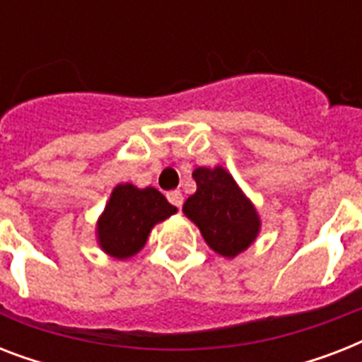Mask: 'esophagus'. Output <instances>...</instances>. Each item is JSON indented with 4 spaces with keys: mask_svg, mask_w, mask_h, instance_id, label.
Listing matches in <instances>:
<instances>
[{
    "mask_svg": "<svg viewBox=\"0 0 362 362\" xmlns=\"http://www.w3.org/2000/svg\"><path fill=\"white\" fill-rule=\"evenodd\" d=\"M167 199H169L170 204H175L176 209H180L182 203H184V195L178 189H173V192L167 193Z\"/></svg>",
    "mask_w": 362,
    "mask_h": 362,
    "instance_id": "esophagus-1",
    "label": "esophagus"
}]
</instances>
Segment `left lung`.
Wrapping results in <instances>:
<instances>
[{
    "label": "left lung",
    "mask_w": 362,
    "mask_h": 362,
    "mask_svg": "<svg viewBox=\"0 0 362 362\" xmlns=\"http://www.w3.org/2000/svg\"><path fill=\"white\" fill-rule=\"evenodd\" d=\"M193 178L197 192L182 206L184 214L216 253L237 257L259 235L257 210L223 167H199L193 170Z\"/></svg>",
    "instance_id": "1"
}]
</instances>
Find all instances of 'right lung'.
Returning <instances> with one entry per match:
<instances>
[{
  "mask_svg": "<svg viewBox=\"0 0 362 362\" xmlns=\"http://www.w3.org/2000/svg\"><path fill=\"white\" fill-rule=\"evenodd\" d=\"M175 212L176 206L156 187L118 184L98 220L99 246L116 259L131 257L146 244L152 227Z\"/></svg>",
  "mask_w": 362,
  "mask_h": 362,
  "instance_id": "obj_1",
  "label": "right lung"
}]
</instances>
